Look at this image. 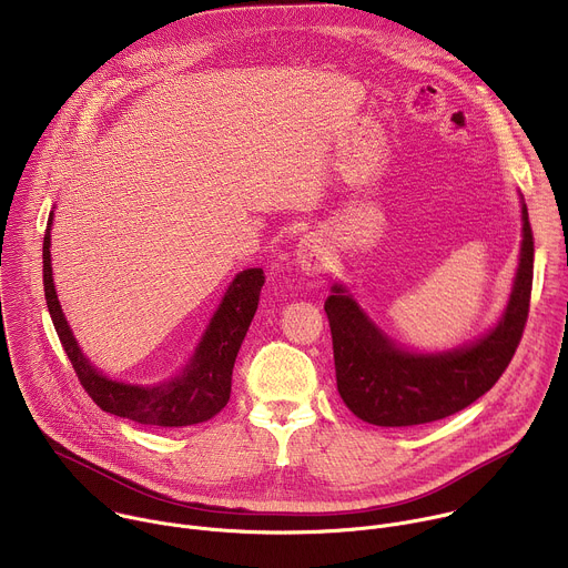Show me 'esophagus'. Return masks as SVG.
Segmentation results:
<instances>
[{"instance_id": "obj_1", "label": "esophagus", "mask_w": 568, "mask_h": 568, "mask_svg": "<svg viewBox=\"0 0 568 568\" xmlns=\"http://www.w3.org/2000/svg\"><path fill=\"white\" fill-rule=\"evenodd\" d=\"M296 265L301 267L303 274H318L326 270L328 265V247L326 242L318 233H307L301 237V242L296 245V254H294Z\"/></svg>"}]
</instances>
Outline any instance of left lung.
<instances>
[{"instance_id":"obj_1","label":"left lung","mask_w":568,"mask_h":568,"mask_svg":"<svg viewBox=\"0 0 568 568\" xmlns=\"http://www.w3.org/2000/svg\"><path fill=\"white\" fill-rule=\"evenodd\" d=\"M521 247L508 303L490 331L445 351H414L388 337L351 287L331 283L326 310L337 388L346 407L377 427H414L447 418L488 393L510 364L528 318L532 231L524 195Z\"/></svg>"}]
</instances>
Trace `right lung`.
<instances>
[{"label": "right lung", "instance_id": "1", "mask_svg": "<svg viewBox=\"0 0 568 568\" xmlns=\"http://www.w3.org/2000/svg\"><path fill=\"white\" fill-rule=\"evenodd\" d=\"M51 226L49 213L42 242L44 298L73 371L99 407L112 416L134 420L150 427H189L211 420L220 414L231 393V373L237 351L245 339L258 307L265 274L261 267H250L235 274L222 294L211 321L180 373L154 384H134L105 375L78 346L69 328L62 305L58 301L53 267H51Z\"/></svg>", "mask_w": 568, "mask_h": 568}]
</instances>
